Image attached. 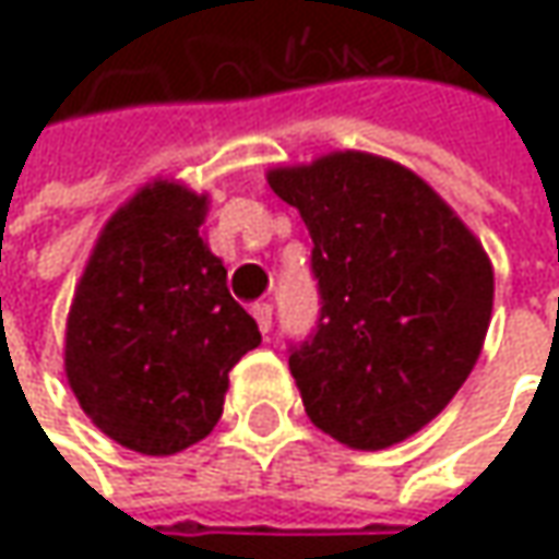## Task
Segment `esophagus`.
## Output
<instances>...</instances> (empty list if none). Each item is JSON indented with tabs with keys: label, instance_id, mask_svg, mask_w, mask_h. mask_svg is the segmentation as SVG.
I'll use <instances>...</instances> for the list:
<instances>
[{
	"label": "esophagus",
	"instance_id": "34e87169",
	"mask_svg": "<svg viewBox=\"0 0 559 559\" xmlns=\"http://www.w3.org/2000/svg\"><path fill=\"white\" fill-rule=\"evenodd\" d=\"M251 313H254V320H258V330L267 335L270 326H273V305L261 301V305H254V308H251Z\"/></svg>",
	"mask_w": 559,
	"mask_h": 559
}]
</instances>
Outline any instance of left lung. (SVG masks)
<instances>
[{"label":"left lung","mask_w":559,"mask_h":559,"mask_svg":"<svg viewBox=\"0 0 559 559\" xmlns=\"http://www.w3.org/2000/svg\"><path fill=\"white\" fill-rule=\"evenodd\" d=\"M267 183L313 239L320 320L289 345L308 417L357 451L404 441L479 360L495 298L483 242L432 186L379 155L273 167Z\"/></svg>","instance_id":"left-lung-1"}]
</instances>
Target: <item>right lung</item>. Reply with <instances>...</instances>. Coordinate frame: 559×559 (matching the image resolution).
<instances>
[{"label": "right lung", "mask_w": 559, "mask_h": 559, "mask_svg": "<svg viewBox=\"0 0 559 559\" xmlns=\"http://www.w3.org/2000/svg\"><path fill=\"white\" fill-rule=\"evenodd\" d=\"M207 195L155 180L105 224L80 276L64 373L83 414L130 451L164 457L224 414L229 370L261 345L199 236Z\"/></svg>", "instance_id": "right-lung-1"}]
</instances>
